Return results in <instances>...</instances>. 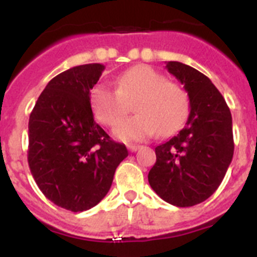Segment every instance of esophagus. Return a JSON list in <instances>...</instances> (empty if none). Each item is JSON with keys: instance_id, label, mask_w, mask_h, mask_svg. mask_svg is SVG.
Masks as SVG:
<instances>
[{"instance_id": "1", "label": "esophagus", "mask_w": 257, "mask_h": 257, "mask_svg": "<svg viewBox=\"0 0 257 257\" xmlns=\"http://www.w3.org/2000/svg\"><path fill=\"white\" fill-rule=\"evenodd\" d=\"M127 148H128V151L130 152H136L138 149L142 148V145H138V144H128L127 145Z\"/></svg>"}]
</instances>
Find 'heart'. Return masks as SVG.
<instances>
[{
	"label": "heart",
	"mask_w": 257,
	"mask_h": 257,
	"mask_svg": "<svg viewBox=\"0 0 257 257\" xmlns=\"http://www.w3.org/2000/svg\"><path fill=\"white\" fill-rule=\"evenodd\" d=\"M95 118L105 126H114L133 108L138 114L114 128L121 140L147 139L156 131L162 136L176 133L189 113V96L178 83L167 81L149 65H136L118 77L117 90L97 85L90 96Z\"/></svg>",
	"instance_id": "b5f03b06"
}]
</instances>
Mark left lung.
Segmentation results:
<instances>
[{"instance_id": "1", "label": "left lung", "mask_w": 257, "mask_h": 257, "mask_svg": "<svg viewBox=\"0 0 257 257\" xmlns=\"http://www.w3.org/2000/svg\"><path fill=\"white\" fill-rule=\"evenodd\" d=\"M166 68L184 85L190 113L178 135L156 148L148 180L163 201L190 207L212 196L225 176L234 153L231 114L205 74L179 61Z\"/></svg>"}]
</instances>
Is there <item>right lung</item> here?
<instances>
[{
    "mask_svg": "<svg viewBox=\"0 0 257 257\" xmlns=\"http://www.w3.org/2000/svg\"><path fill=\"white\" fill-rule=\"evenodd\" d=\"M103 64L65 70L47 83L28 124V163L45 197L81 212L96 206L110 189L118 165L128 156L94 121L90 91Z\"/></svg>",
    "mask_w": 257,
    "mask_h": 257,
    "instance_id": "add662e5",
    "label": "right lung"
}]
</instances>
